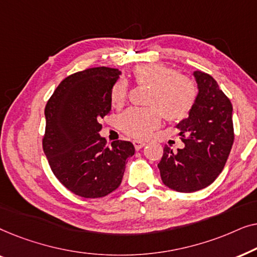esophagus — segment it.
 <instances>
[{"label": "esophagus", "instance_id": "34e87169", "mask_svg": "<svg viewBox=\"0 0 257 257\" xmlns=\"http://www.w3.org/2000/svg\"><path fill=\"white\" fill-rule=\"evenodd\" d=\"M133 145H135V149L137 151H139L140 149H142V147L145 146L146 144L144 143V142H142V140H135V142H133Z\"/></svg>", "mask_w": 257, "mask_h": 257}]
</instances>
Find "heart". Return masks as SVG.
<instances>
[{"mask_svg":"<svg viewBox=\"0 0 257 257\" xmlns=\"http://www.w3.org/2000/svg\"><path fill=\"white\" fill-rule=\"evenodd\" d=\"M132 77L138 85L150 87L146 108H131L119 118L121 131L133 138H147L159 127L161 115L168 121L187 118L194 106L198 89L191 78L179 75L171 66L150 63L136 66ZM127 98V84L119 79L111 87L112 106L121 107Z\"/></svg>","mask_w":257,"mask_h":257,"instance_id":"heart-1","label":"heart"}]
</instances>
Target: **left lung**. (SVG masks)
Instances as JSON below:
<instances>
[{
    "label": "left lung",
    "mask_w": 257,
    "mask_h": 257,
    "mask_svg": "<svg viewBox=\"0 0 257 257\" xmlns=\"http://www.w3.org/2000/svg\"><path fill=\"white\" fill-rule=\"evenodd\" d=\"M198 96L187 118L177 125L184 149L165 146L158 167L168 188L191 193L209 186L222 172L234 143L233 106L208 73L193 72Z\"/></svg>",
    "instance_id": "1"
}]
</instances>
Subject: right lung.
<instances>
[{
  "mask_svg": "<svg viewBox=\"0 0 257 257\" xmlns=\"http://www.w3.org/2000/svg\"><path fill=\"white\" fill-rule=\"evenodd\" d=\"M118 69L99 66L66 77L45 106L43 151L56 178L83 198H103L121 184L132 143L111 147L99 135L100 119L111 110L110 91Z\"/></svg>",
  "mask_w": 257,
  "mask_h": 257,
  "instance_id": "obj_1",
  "label": "right lung"
}]
</instances>
